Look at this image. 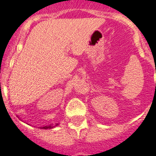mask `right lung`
Listing matches in <instances>:
<instances>
[{
    "label": "right lung",
    "mask_w": 156,
    "mask_h": 156,
    "mask_svg": "<svg viewBox=\"0 0 156 156\" xmlns=\"http://www.w3.org/2000/svg\"><path fill=\"white\" fill-rule=\"evenodd\" d=\"M57 126V125H56ZM42 129H48V128H52V126H44V127H41Z\"/></svg>",
    "instance_id": "obj_1"
}]
</instances>
